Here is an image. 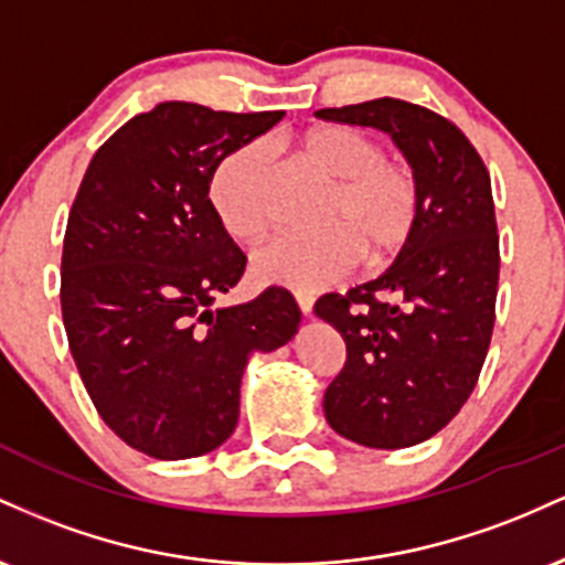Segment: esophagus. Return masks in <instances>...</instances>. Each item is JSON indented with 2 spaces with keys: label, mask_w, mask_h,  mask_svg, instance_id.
<instances>
[{
  "label": "esophagus",
  "mask_w": 565,
  "mask_h": 565,
  "mask_svg": "<svg viewBox=\"0 0 565 565\" xmlns=\"http://www.w3.org/2000/svg\"><path fill=\"white\" fill-rule=\"evenodd\" d=\"M297 305H300L302 316H310V310H313V297H308V295H297Z\"/></svg>",
  "instance_id": "esophagus-1"
}]
</instances>
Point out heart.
Masks as SVG:
<instances>
[{
	"instance_id": "1",
	"label": "heart",
	"mask_w": 565,
	"mask_h": 565,
	"mask_svg": "<svg viewBox=\"0 0 565 565\" xmlns=\"http://www.w3.org/2000/svg\"><path fill=\"white\" fill-rule=\"evenodd\" d=\"M310 170L332 183L313 236H278L252 257L257 281L295 291L329 287L364 257L387 263L408 244L419 220V183L412 167L382 157L369 135L342 125L313 127L297 146ZM270 151L265 142H244L220 159L210 180V199L225 231L257 242L268 231Z\"/></svg>"
}]
</instances>
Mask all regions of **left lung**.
Segmentation results:
<instances>
[{"mask_svg":"<svg viewBox=\"0 0 565 565\" xmlns=\"http://www.w3.org/2000/svg\"><path fill=\"white\" fill-rule=\"evenodd\" d=\"M316 116L387 132L417 174V228L391 268L313 308L348 348L323 393L327 423L369 449H406L451 423L486 361L499 281L491 178L449 119L414 103L377 97Z\"/></svg>","mask_w":565,"mask_h":565,"instance_id":"1","label":"left lung"}]
</instances>
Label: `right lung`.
I'll return each instance as SVG.
<instances>
[{"label":"right lung","mask_w":565,"mask_h":565,"mask_svg":"<svg viewBox=\"0 0 565 565\" xmlns=\"http://www.w3.org/2000/svg\"><path fill=\"white\" fill-rule=\"evenodd\" d=\"M281 116L167 100L116 129L84 172L63 242V323L103 423L148 457L225 444L249 359L300 327L281 287L212 305L246 265L210 201L212 172Z\"/></svg>","instance_id":"add662e5"}]
</instances>
